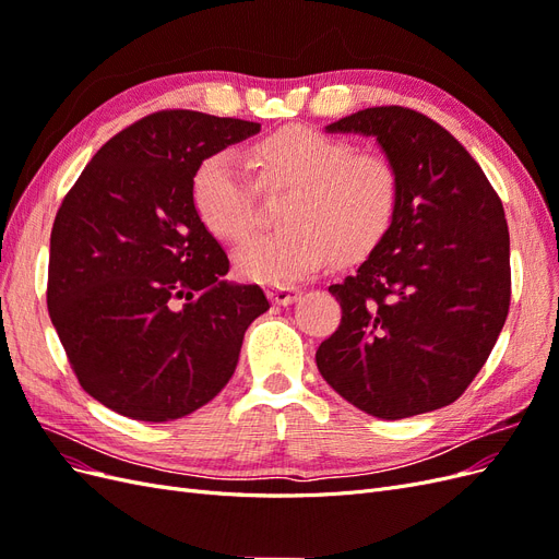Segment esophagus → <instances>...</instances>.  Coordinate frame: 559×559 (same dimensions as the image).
<instances>
[{
  "label": "esophagus",
  "instance_id": "1",
  "mask_svg": "<svg viewBox=\"0 0 559 559\" xmlns=\"http://www.w3.org/2000/svg\"><path fill=\"white\" fill-rule=\"evenodd\" d=\"M267 296L275 306H292V302L300 298V289H296V286H273V289L267 292Z\"/></svg>",
  "mask_w": 559,
  "mask_h": 559
}]
</instances>
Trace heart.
Segmentation results:
<instances>
[{"mask_svg": "<svg viewBox=\"0 0 559 559\" xmlns=\"http://www.w3.org/2000/svg\"><path fill=\"white\" fill-rule=\"evenodd\" d=\"M263 183H289L280 230L247 240L235 265L261 284H292L324 265L331 253L373 247L399 205L394 163L373 151L312 128L294 126L270 134L253 148ZM200 224L214 238L238 242L257 224V195L242 158L233 148L205 156L191 179Z\"/></svg>", "mask_w": 559, "mask_h": 559, "instance_id": "heart-1", "label": "heart"}]
</instances>
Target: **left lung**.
Returning <instances> with one entry per match:
<instances>
[{
  "mask_svg": "<svg viewBox=\"0 0 559 559\" xmlns=\"http://www.w3.org/2000/svg\"><path fill=\"white\" fill-rule=\"evenodd\" d=\"M326 132L376 138L399 173V205L357 273L329 286L343 319L317 349L319 373L380 419L443 408L478 376L509 314L501 200L468 151L419 111L370 107Z\"/></svg>",
  "mask_w": 559,
  "mask_h": 559,
  "instance_id": "8db88e82",
  "label": "left lung"
}]
</instances>
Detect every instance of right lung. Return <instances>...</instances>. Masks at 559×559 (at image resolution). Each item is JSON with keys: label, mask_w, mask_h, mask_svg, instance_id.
Masks as SVG:
<instances>
[{"label": "right lung", "mask_w": 559, "mask_h": 559, "mask_svg": "<svg viewBox=\"0 0 559 559\" xmlns=\"http://www.w3.org/2000/svg\"><path fill=\"white\" fill-rule=\"evenodd\" d=\"M261 123L189 109L118 132L50 230L48 314L86 392L118 415L170 421L210 403L270 302L226 280L228 257L191 200L198 163Z\"/></svg>", "instance_id": "1"}]
</instances>
